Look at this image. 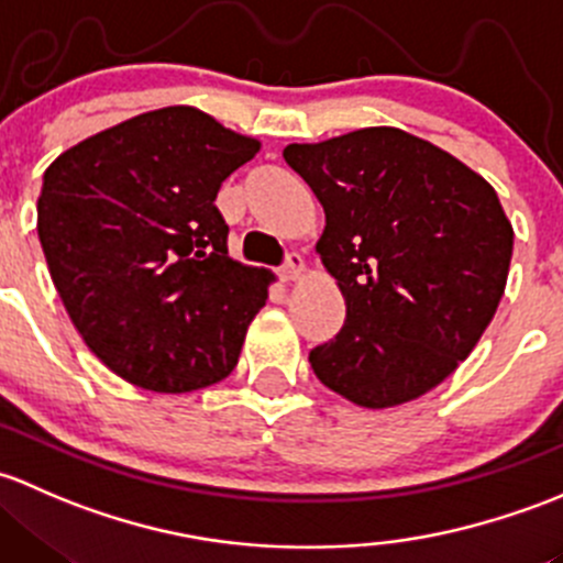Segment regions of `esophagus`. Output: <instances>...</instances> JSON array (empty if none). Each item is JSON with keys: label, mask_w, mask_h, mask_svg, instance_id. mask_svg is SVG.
<instances>
[{"label": "esophagus", "mask_w": 563, "mask_h": 563, "mask_svg": "<svg viewBox=\"0 0 563 563\" xmlns=\"http://www.w3.org/2000/svg\"><path fill=\"white\" fill-rule=\"evenodd\" d=\"M279 276L284 282H298V279H303L306 276V263H303V257H300V254H289L287 257V263L282 265L279 268Z\"/></svg>", "instance_id": "esophagus-1"}]
</instances>
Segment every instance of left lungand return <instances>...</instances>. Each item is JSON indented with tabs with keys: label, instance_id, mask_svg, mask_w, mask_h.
I'll return each instance as SVG.
<instances>
[{
	"label": "left lung",
	"instance_id": "obj_1",
	"mask_svg": "<svg viewBox=\"0 0 563 563\" xmlns=\"http://www.w3.org/2000/svg\"><path fill=\"white\" fill-rule=\"evenodd\" d=\"M284 162L324 211L317 241L346 303L309 352L317 379L363 409L442 385L494 320L512 260L496 189L453 154L396 126L289 143Z\"/></svg>",
	"mask_w": 563,
	"mask_h": 563
}]
</instances>
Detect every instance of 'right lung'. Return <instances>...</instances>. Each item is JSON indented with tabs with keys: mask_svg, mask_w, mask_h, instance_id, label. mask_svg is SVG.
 I'll return each mask as SVG.
<instances>
[{
	"mask_svg": "<svg viewBox=\"0 0 563 563\" xmlns=\"http://www.w3.org/2000/svg\"><path fill=\"white\" fill-rule=\"evenodd\" d=\"M260 152L192 106L132 115L56 156L37 235L80 339L130 385L192 393L235 368L274 276L228 257L224 178Z\"/></svg>",
	"mask_w": 563,
	"mask_h": 563,
	"instance_id": "add662e5",
	"label": "right lung"
}]
</instances>
